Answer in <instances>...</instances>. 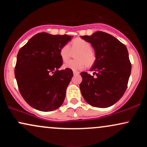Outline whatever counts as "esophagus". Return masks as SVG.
Wrapping results in <instances>:
<instances>
[{
    "instance_id": "obj_1",
    "label": "esophagus",
    "mask_w": 147,
    "mask_h": 147,
    "mask_svg": "<svg viewBox=\"0 0 147 147\" xmlns=\"http://www.w3.org/2000/svg\"><path fill=\"white\" fill-rule=\"evenodd\" d=\"M73 74H74V75H78V74H79V72H77V71H73Z\"/></svg>"
}]
</instances>
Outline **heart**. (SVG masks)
I'll use <instances>...</instances> for the list:
<instances>
[{"label": "heart", "instance_id": "b5f03b06", "mask_svg": "<svg viewBox=\"0 0 147 147\" xmlns=\"http://www.w3.org/2000/svg\"><path fill=\"white\" fill-rule=\"evenodd\" d=\"M72 50H79L77 60L69 61L64 64V68L71 69L73 71L82 70L87 67V63L91 65L95 61V54L91 50V45L89 42L82 38H75L70 43ZM59 55L63 61H66L70 57V49L68 45H65L61 48Z\"/></svg>", "mask_w": 147, "mask_h": 147}]
</instances>
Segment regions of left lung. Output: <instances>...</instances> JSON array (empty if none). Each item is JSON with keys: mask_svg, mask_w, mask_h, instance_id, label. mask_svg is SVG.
<instances>
[{"mask_svg": "<svg viewBox=\"0 0 147 147\" xmlns=\"http://www.w3.org/2000/svg\"><path fill=\"white\" fill-rule=\"evenodd\" d=\"M81 38L92 45L96 57L90 69L92 75L81 72L82 95L91 106L109 107L122 97L127 88L131 71L127 48L115 37L104 32Z\"/></svg>", "mask_w": 147, "mask_h": 147, "instance_id": "left-lung-1", "label": "left lung"}]
</instances>
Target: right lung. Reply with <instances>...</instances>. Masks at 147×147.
<instances>
[{"label": "right lung", "mask_w": 147, "mask_h": 147, "mask_svg": "<svg viewBox=\"0 0 147 147\" xmlns=\"http://www.w3.org/2000/svg\"><path fill=\"white\" fill-rule=\"evenodd\" d=\"M72 38L38 33L18 51L15 77L22 97L34 109L48 112L63 103L73 72L69 68L59 70L63 64L59 52Z\"/></svg>", "instance_id": "1"}]
</instances>
